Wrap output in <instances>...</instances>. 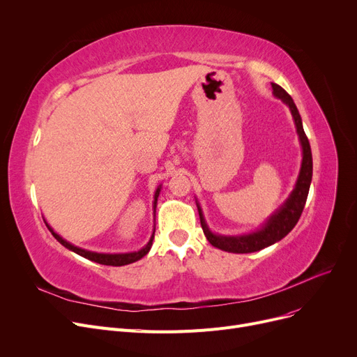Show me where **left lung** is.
Returning <instances> with one entry per match:
<instances>
[{
    "label": "left lung",
    "mask_w": 357,
    "mask_h": 357,
    "mask_svg": "<svg viewBox=\"0 0 357 357\" xmlns=\"http://www.w3.org/2000/svg\"><path fill=\"white\" fill-rule=\"evenodd\" d=\"M272 89H273V96L289 107L291 114L294 117L299 143H301V147H303L301 171H299L294 191L291 192L289 198L284 202L282 207L276 210V213H273L259 230L252 231L249 234H241V236L214 234L208 229L207 222L204 220L201 207L197 204L199 220H201V227L204 230L205 237H207V240L214 248L229 253L259 252L261 249L273 245V243L282 240L295 227V224L298 222L299 217H301L303 210L305 207L307 197H308L310 185L312 179V155H311L308 137L305 136V131L303 127L301 116H299L294 100L282 86H279L278 84H272Z\"/></svg>",
    "instance_id": "8db88e82"
}]
</instances>
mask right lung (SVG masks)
<instances>
[{
  "mask_svg": "<svg viewBox=\"0 0 357 357\" xmlns=\"http://www.w3.org/2000/svg\"><path fill=\"white\" fill-rule=\"evenodd\" d=\"M160 186H158V190L155 192V202H153V208H156V202H158V197H159V192H160ZM156 211V210H155ZM46 222V221H45ZM46 226L49 229V231L53 234V237L58 240L62 246H65L66 249L75 252L77 255L88 259V260H92V261H97V264H101V265H107V266H124V265H128V264H133V261H137L140 260L143 256H146L150 250V248H152V243H153V238H155V229H153V234L152 237H150L147 245L137 250V252H130V253H114V255H109V253H97V252H89V250H85V249H81L78 246H73L70 245L69 241H66L65 238H62L59 234H56L53 231V229L49 226V224L46 222Z\"/></svg>",
  "mask_w": 357,
  "mask_h": 357,
  "instance_id": "1",
  "label": "right lung"
}]
</instances>
